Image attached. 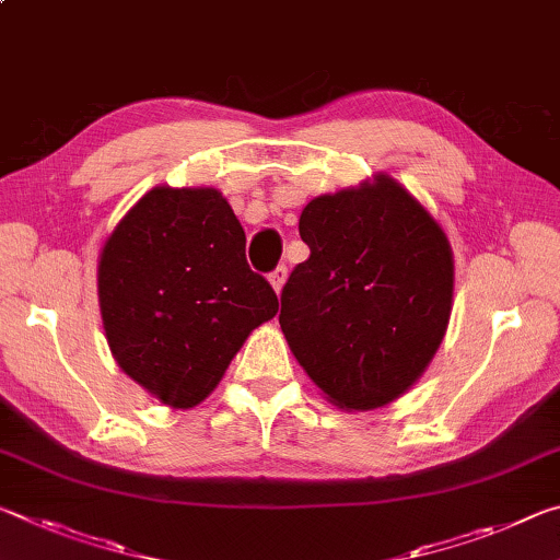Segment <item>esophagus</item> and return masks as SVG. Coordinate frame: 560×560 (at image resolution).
<instances>
[{"label":"esophagus","mask_w":560,"mask_h":560,"mask_svg":"<svg viewBox=\"0 0 560 560\" xmlns=\"http://www.w3.org/2000/svg\"><path fill=\"white\" fill-rule=\"evenodd\" d=\"M287 277H289V269H287V264H279V267L269 273V281H271L273 291L281 293L283 283H287Z\"/></svg>","instance_id":"obj_1"}]
</instances>
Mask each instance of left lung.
<instances>
[{"mask_svg": "<svg viewBox=\"0 0 560 560\" xmlns=\"http://www.w3.org/2000/svg\"><path fill=\"white\" fill-rule=\"evenodd\" d=\"M299 234L311 257L291 271L279 314L291 353L340 410L397 400L450 324L447 234L390 175L311 200Z\"/></svg>", "mask_w": 560, "mask_h": 560, "instance_id": "8db88e82", "label": "left lung"}]
</instances>
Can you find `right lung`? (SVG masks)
<instances>
[{"label":"right lung","mask_w":560,"mask_h":560,"mask_svg":"<svg viewBox=\"0 0 560 560\" xmlns=\"http://www.w3.org/2000/svg\"><path fill=\"white\" fill-rule=\"evenodd\" d=\"M246 236L214 187H153L103 244L98 303L122 373L163 405H200L244 340L279 311L244 257Z\"/></svg>","instance_id":"right-lung-1"}]
</instances>
